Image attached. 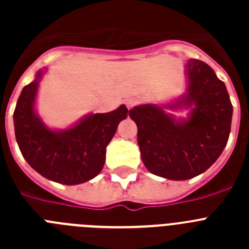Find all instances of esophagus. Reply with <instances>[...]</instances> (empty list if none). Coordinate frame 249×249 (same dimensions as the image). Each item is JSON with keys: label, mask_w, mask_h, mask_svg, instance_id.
Returning <instances> with one entry per match:
<instances>
[{"label": "esophagus", "mask_w": 249, "mask_h": 249, "mask_svg": "<svg viewBox=\"0 0 249 249\" xmlns=\"http://www.w3.org/2000/svg\"><path fill=\"white\" fill-rule=\"evenodd\" d=\"M136 103H137V101H136L135 98H127V100H126V106H127V108H128V109H131L132 107L136 105Z\"/></svg>", "instance_id": "esophagus-1"}]
</instances>
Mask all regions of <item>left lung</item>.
<instances>
[{"label": "left lung", "mask_w": 249, "mask_h": 249, "mask_svg": "<svg viewBox=\"0 0 249 249\" xmlns=\"http://www.w3.org/2000/svg\"><path fill=\"white\" fill-rule=\"evenodd\" d=\"M186 92L167 105H140L129 111L137 124L141 157L149 172L172 181L201 175L228 142L233 107L226 85L199 59H188ZM188 109L184 119L172 110Z\"/></svg>", "instance_id": "left-lung-1"}]
</instances>
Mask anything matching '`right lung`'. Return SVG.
Here are the masks:
<instances>
[{
	"label": "right lung",
	"instance_id": "right-lung-1",
	"mask_svg": "<svg viewBox=\"0 0 249 249\" xmlns=\"http://www.w3.org/2000/svg\"><path fill=\"white\" fill-rule=\"evenodd\" d=\"M47 67L25 86L13 112L15 135L22 156L32 168L57 183H85L102 171L106 148L128 109L121 105L107 113H89L65 129L50 128L36 111L39 82Z\"/></svg>",
	"mask_w": 249,
	"mask_h": 249
}]
</instances>
